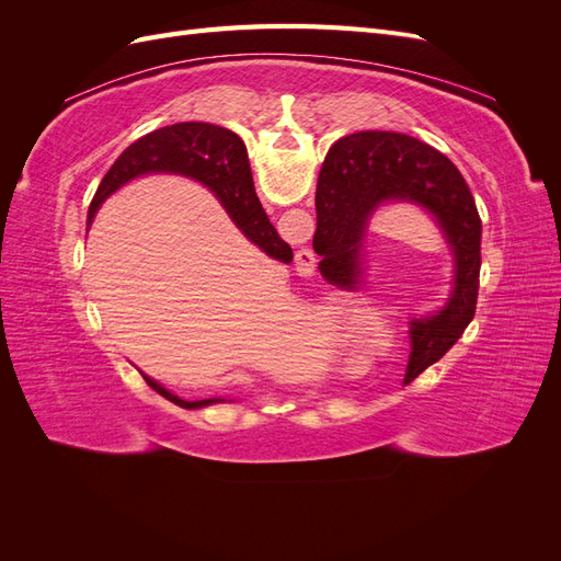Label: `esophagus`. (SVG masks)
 <instances>
[{"instance_id":"1","label":"esophagus","mask_w":561,"mask_h":561,"mask_svg":"<svg viewBox=\"0 0 561 561\" xmlns=\"http://www.w3.org/2000/svg\"><path fill=\"white\" fill-rule=\"evenodd\" d=\"M295 264H297V271H299L301 276H311L313 274V266H316V254L309 248H304V250L297 252Z\"/></svg>"}]
</instances>
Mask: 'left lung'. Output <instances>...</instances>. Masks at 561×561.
Listing matches in <instances>:
<instances>
[{
  "label": "left lung",
  "mask_w": 561,
  "mask_h": 561,
  "mask_svg": "<svg viewBox=\"0 0 561 561\" xmlns=\"http://www.w3.org/2000/svg\"><path fill=\"white\" fill-rule=\"evenodd\" d=\"M414 203L443 233L454 262L445 307L410 320L412 353L404 379H416L458 342L474 316L480 287L482 219L458 168L412 135L363 130L336 140L316 186L313 250L320 274L342 287L363 283V243L383 203Z\"/></svg>",
  "instance_id": "left-lung-1"
}]
</instances>
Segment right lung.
Returning <instances> with one entry per match:
<instances>
[{
    "label": "right lung",
    "mask_w": 561,
    "mask_h": 561,
    "mask_svg": "<svg viewBox=\"0 0 561 561\" xmlns=\"http://www.w3.org/2000/svg\"><path fill=\"white\" fill-rule=\"evenodd\" d=\"M149 173L184 175L208 186L233 219V225L245 233V239L260 245L268 257H276L285 264L293 262V248L280 239L274 225L268 222L262 203L254 194L248 149L233 130L203 122H184L151 130L145 138L124 149V154L112 163L91 201L89 222L105 198L122 190L130 180ZM142 377L159 396L175 402L178 407H184V410H201V407L225 402L222 398L194 402L182 400L159 381L147 375Z\"/></svg>",
    "instance_id": "right-lung-1"
}]
</instances>
